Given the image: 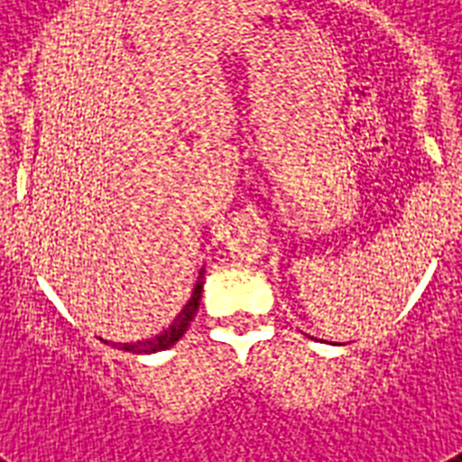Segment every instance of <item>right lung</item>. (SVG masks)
<instances>
[{
  "label": "right lung",
  "instance_id": "1",
  "mask_svg": "<svg viewBox=\"0 0 462 462\" xmlns=\"http://www.w3.org/2000/svg\"><path fill=\"white\" fill-rule=\"evenodd\" d=\"M201 290H203V271L199 273V281H196L194 292H191V297H189V302L184 304V309H181L180 314L174 316V321L170 323L162 333H158V336L151 337V340H141V343H112V345H117L119 350H125V352H136V355H151V352H160V350H167V347H172V345L177 343L184 333H187L191 321H194L196 311H199V302H201Z\"/></svg>",
  "mask_w": 462,
  "mask_h": 462
}]
</instances>
